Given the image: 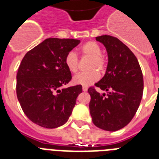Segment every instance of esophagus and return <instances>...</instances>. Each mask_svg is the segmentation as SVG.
Masks as SVG:
<instances>
[{
	"label": "esophagus",
	"instance_id": "esophagus-1",
	"mask_svg": "<svg viewBox=\"0 0 159 159\" xmlns=\"http://www.w3.org/2000/svg\"><path fill=\"white\" fill-rule=\"evenodd\" d=\"M87 89H88V88H87V87H85V86H83V87H82V91H83V92H87Z\"/></svg>",
	"mask_w": 159,
	"mask_h": 159
}]
</instances>
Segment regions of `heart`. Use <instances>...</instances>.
I'll return each instance as SVG.
<instances>
[{
  "label": "heart",
  "mask_w": 159,
  "mask_h": 159,
  "mask_svg": "<svg viewBox=\"0 0 159 159\" xmlns=\"http://www.w3.org/2000/svg\"><path fill=\"white\" fill-rule=\"evenodd\" d=\"M81 54L83 57H89L91 60L88 63L87 68L90 70L88 72H81L73 78V82L75 84L82 85V86H89L98 81L100 78V74L97 70L100 72H104L106 67V58L102 54V47L94 41H88L84 44H82L80 48ZM64 63L70 72L76 73L78 71L79 60L77 55L74 52H69L65 56Z\"/></svg>",
  "instance_id": "obj_1"
}]
</instances>
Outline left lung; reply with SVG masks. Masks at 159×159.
Listing matches in <instances>:
<instances>
[{"instance_id":"1","label":"left lung","mask_w":159,"mask_h":159,"mask_svg":"<svg viewBox=\"0 0 159 159\" xmlns=\"http://www.w3.org/2000/svg\"><path fill=\"white\" fill-rule=\"evenodd\" d=\"M96 39L105 45L108 53L106 74L95 86L108 94L88 88L90 114L100 129L116 131L127 125L135 115L143 97V78L137 57L116 37L102 35Z\"/></svg>"}]
</instances>
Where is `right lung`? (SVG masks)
Returning <instances> with one entry per match:
<instances>
[{"label": "right lung", "instance_id": "1", "mask_svg": "<svg viewBox=\"0 0 159 159\" xmlns=\"http://www.w3.org/2000/svg\"><path fill=\"white\" fill-rule=\"evenodd\" d=\"M79 43L73 39H46L21 61L16 75V95L24 113L36 125L57 128L71 116L82 85L61 87L72 79L65 56Z\"/></svg>", "mask_w": 159, "mask_h": 159}]
</instances>
